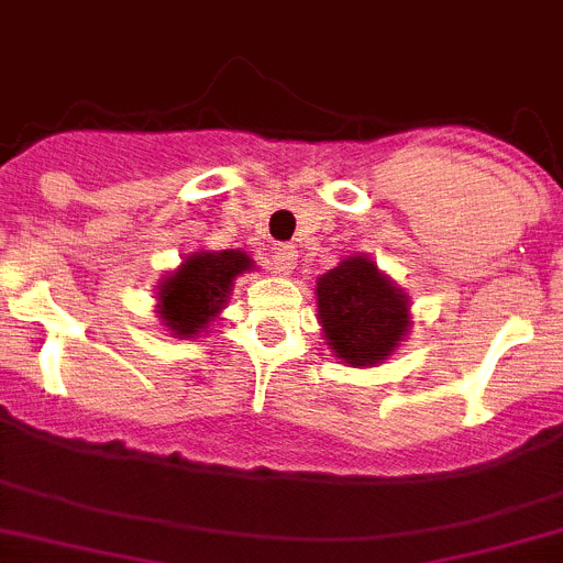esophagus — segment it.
I'll list each match as a JSON object with an SVG mask.
<instances>
[{"instance_id": "esophagus-1", "label": "esophagus", "mask_w": 563, "mask_h": 563, "mask_svg": "<svg viewBox=\"0 0 563 563\" xmlns=\"http://www.w3.org/2000/svg\"><path fill=\"white\" fill-rule=\"evenodd\" d=\"M272 261H275V269L280 272V275H288V272L297 266V250L288 244L275 246V255H272Z\"/></svg>"}]
</instances>
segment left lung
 Wrapping results in <instances>:
<instances>
[{
	"instance_id": "left-lung-1",
	"label": "left lung",
	"mask_w": 563,
	"mask_h": 563,
	"mask_svg": "<svg viewBox=\"0 0 563 563\" xmlns=\"http://www.w3.org/2000/svg\"><path fill=\"white\" fill-rule=\"evenodd\" d=\"M328 347L351 367H376L409 331V297L367 255L344 257L317 280Z\"/></svg>"
}]
</instances>
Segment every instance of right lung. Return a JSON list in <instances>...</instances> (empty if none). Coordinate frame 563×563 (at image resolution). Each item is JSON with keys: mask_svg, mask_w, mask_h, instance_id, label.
Listing matches in <instances>:
<instances>
[{"mask_svg": "<svg viewBox=\"0 0 563 563\" xmlns=\"http://www.w3.org/2000/svg\"><path fill=\"white\" fill-rule=\"evenodd\" d=\"M255 266L246 252L199 250L156 288V313L174 336H199L227 306L232 283Z\"/></svg>", "mask_w": 563, "mask_h": 563, "instance_id": "right-lung-1", "label": "right lung"}]
</instances>
